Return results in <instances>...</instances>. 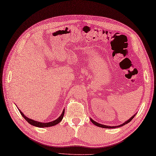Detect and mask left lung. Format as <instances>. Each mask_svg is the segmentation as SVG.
<instances>
[{"instance_id":"8db88e82","label":"left lung","mask_w":156,"mask_h":156,"mask_svg":"<svg viewBox=\"0 0 156 156\" xmlns=\"http://www.w3.org/2000/svg\"><path fill=\"white\" fill-rule=\"evenodd\" d=\"M134 115V116H132L130 119H128L127 121H126V122H124V123H122V124H120V125H119V126H107V125H103V124H99V123H98V122H95V121H94L93 119H90V121L91 122H92V123H93L94 125H95V126H98V127H101V128H118V127H120V126H124V125H125V124H128V123H129L130 122V121L134 119V117L135 116V115Z\"/></svg>"}]
</instances>
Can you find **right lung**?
Returning <instances> with one entry per match:
<instances>
[{
  "instance_id": "add662e5",
  "label": "right lung",
  "mask_w": 156,
  "mask_h": 156,
  "mask_svg": "<svg viewBox=\"0 0 156 156\" xmlns=\"http://www.w3.org/2000/svg\"><path fill=\"white\" fill-rule=\"evenodd\" d=\"M19 110V109H18ZM19 111H20L21 115L23 116V118H24V119L27 121V122L30 124L31 125H32V126H36V127H40V128H46V127H50V126H55V125L58 124V123H59L63 119V115H64V113H65V109H63V111L62 113V115H60V116L58 118V119H57L56 120H53L52 122H38V121H36V120H34L32 119H28V117H26L23 113H22L20 110H19Z\"/></svg>"
}]
</instances>
